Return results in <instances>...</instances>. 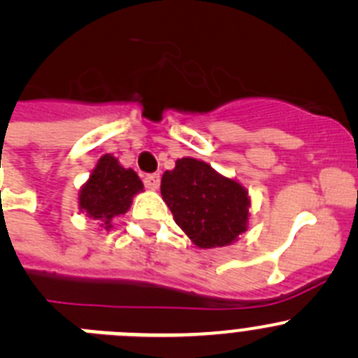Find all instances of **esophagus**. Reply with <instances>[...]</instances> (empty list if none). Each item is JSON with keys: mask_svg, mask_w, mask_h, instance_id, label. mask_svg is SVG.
Returning a JSON list of instances; mask_svg holds the SVG:
<instances>
[{"mask_svg": "<svg viewBox=\"0 0 358 358\" xmlns=\"http://www.w3.org/2000/svg\"><path fill=\"white\" fill-rule=\"evenodd\" d=\"M160 185V176L157 175V173H153V175H146L145 176V187L150 190H157Z\"/></svg>", "mask_w": 358, "mask_h": 358, "instance_id": "obj_1", "label": "esophagus"}]
</instances>
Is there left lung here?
<instances>
[{
  "instance_id": "obj_1",
  "label": "left lung",
  "mask_w": 358,
  "mask_h": 358,
  "mask_svg": "<svg viewBox=\"0 0 358 358\" xmlns=\"http://www.w3.org/2000/svg\"><path fill=\"white\" fill-rule=\"evenodd\" d=\"M175 222L199 249L231 245L249 226V190L203 160L183 157L160 180Z\"/></svg>"
}]
</instances>
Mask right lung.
Masks as SVG:
<instances>
[{
    "instance_id": "1",
    "label": "right lung",
    "mask_w": 358,
    "mask_h": 358,
    "mask_svg": "<svg viewBox=\"0 0 358 358\" xmlns=\"http://www.w3.org/2000/svg\"><path fill=\"white\" fill-rule=\"evenodd\" d=\"M139 192H143V182L138 173L123 168L116 157L106 153L79 189V210L109 231L113 220L127 213L132 198Z\"/></svg>"
}]
</instances>
